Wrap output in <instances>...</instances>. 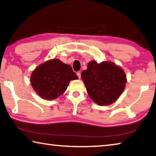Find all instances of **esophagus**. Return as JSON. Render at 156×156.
<instances>
[{
	"label": "esophagus",
	"mask_w": 156,
	"mask_h": 156,
	"mask_svg": "<svg viewBox=\"0 0 156 156\" xmlns=\"http://www.w3.org/2000/svg\"><path fill=\"white\" fill-rule=\"evenodd\" d=\"M76 74H77L78 78L80 79V77H81V73H80V72H77V73H76Z\"/></svg>",
	"instance_id": "esophagus-1"
}]
</instances>
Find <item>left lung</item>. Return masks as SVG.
<instances>
[{
  "label": "left lung",
  "instance_id": "left-lung-1",
  "mask_svg": "<svg viewBox=\"0 0 156 156\" xmlns=\"http://www.w3.org/2000/svg\"><path fill=\"white\" fill-rule=\"evenodd\" d=\"M81 76L89 97L99 105L114 102L122 94L126 83L124 71L111 62L98 64L92 60Z\"/></svg>",
  "mask_w": 156,
  "mask_h": 156
}]
</instances>
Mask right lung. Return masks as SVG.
Masks as SVG:
<instances>
[{
  "instance_id": "add662e5",
  "label": "right lung",
  "mask_w": 156,
  "mask_h": 156,
  "mask_svg": "<svg viewBox=\"0 0 156 156\" xmlns=\"http://www.w3.org/2000/svg\"><path fill=\"white\" fill-rule=\"evenodd\" d=\"M78 78L70 65L58 59H52L39 65L34 71L31 84L41 98L54 100L64 93L70 80Z\"/></svg>"
}]
</instances>
